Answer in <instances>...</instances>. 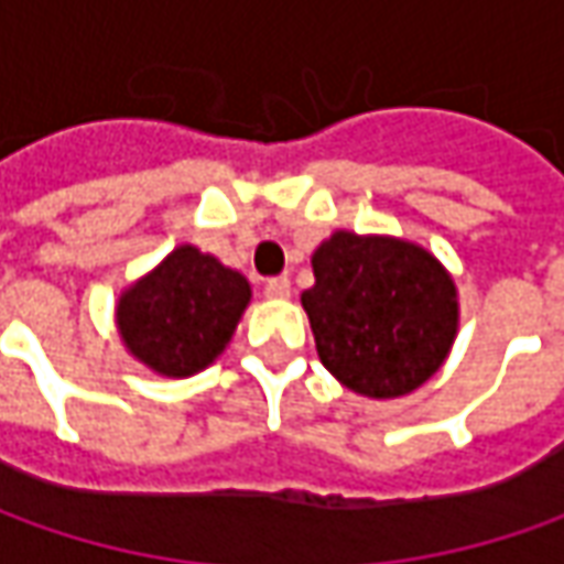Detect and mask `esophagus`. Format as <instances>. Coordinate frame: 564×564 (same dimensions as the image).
I'll return each instance as SVG.
<instances>
[{"label": "esophagus", "mask_w": 564, "mask_h": 564, "mask_svg": "<svg viewBox=\"0 0 564 564\" xmlns=\"http://www.w3.org/2000/svg\"><path fill=\"white\" fill-rule=\"evenodd\" d=\"M263 292H267V297H289L292 282H289V275H272V279H267Z\"/></svg>", "instance_id": "obj_1"}]
</instances>
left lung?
I'll return each mask as SVG.
<instances>
[{
  "label": "left lung",
  "mask_w": 564,
  "mask_h": 564,
  "mask_svg": "<svg viewBox=\"0 0 564 564\" xmlns=\"http://www.w3.org/2000/svg\"><path fill=\"white\" fill-rule=\"evenodd\" d=\"M301 294L323 367L370 399H399L440 370L458 329L455 282L433 253L336 231Z\"/></svg>",
  "instance_id": "1"
}]
</instances>
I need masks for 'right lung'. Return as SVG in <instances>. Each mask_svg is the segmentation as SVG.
Masks as SVG:
<instances>
[{
  "label": "right lung",
  "mask_w": 564,
  "mask_h": 564,
  "mask_svg": "<svg viewBox=\"0 0 564 564\" xmlns=\"http://www.w3.org/2000/svg\"><path fill=\"white\" fill-rule=\"evenodd\" d=\"M248 301L241 272L185 245L121 294L119 333L150 370L191 377L219 358Z\"/></svg>",
  "instance_id": "add662e5"
}]
</instances>
